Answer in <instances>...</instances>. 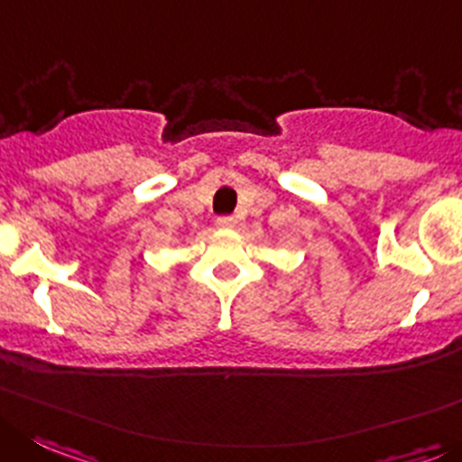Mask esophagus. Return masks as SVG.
Here are the masks:
<instances>
[{
    "instance_id": "obj_1",
    "label": "esophagus",
    "mask_w": 462,
    "mask_h": 462,
    "mask_svg": "<svg viewBox=\"0 0 462 462\" xmlns=\"http://www.w3.org/2000/svg\"><path fill=\"white\" fill-rule=\"evenodd\" d=\"M217 226L223 227V230H227V227H235L236 226V218L235 217H218Z\"/></svg>"
}]
</instances>
